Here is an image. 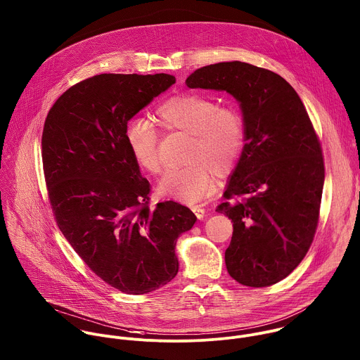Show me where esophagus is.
<instances>
[{
    "label": "esophagus",
    "instance_id": "esophagus-1",
    "mask_svg": "<svg viewBox=\"0 0 360 360\" xmlns=\"http://www.w3.org/2000/svg\"><path fill=\"white\" fill-rule=\"evenodd\" d=\"M192 212L195 213V216H196L199 220L203 219V217H205V213H206L202 206H193V207H192Z\"/></svg>",
    "mask_w": 360,
    "mask_h": 360
}]
</instances>
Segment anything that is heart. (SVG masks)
<instances>
[{
  "mask_svg": "<svg viewBox=\"0 0 360 360\" xmlns=\"http://www.w3.org/2000/svg\"><path fill=\"white\" fill-rule=\"evenodd\" d=\"M155 122L165 130L192 134L189 165L169 171L160 184L165 196L195 203L213 192L216 174L227 175L238 162L245 144V123L233 106H217L207 96L175 95L155 110ZM126 140L136 161L150 174H160V131L154 122L134 117L126 127Z\"/></svg>",
  "mask_w": 360,
  "mask_h": 360,
  "instance_id": "obj_1",
  "label": "heart"
}]
</instances>
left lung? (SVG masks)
<instances>
[{
	"mask_svg": "<svg viewBox=\"0 0 360 360\" xmlns=\"http://www.w3.org/2000/svg\"><path fill=\"white\" fill-rule=\"evenodd\" d=\"M185 84L240 102L245 144L216 209L233 221L226 266L244 286L275 285L303 261L319 226L326 169L309 113L285 78L243 61L198 68Z\"/></svg>",
	"mask_w": 360,
	"mask_h": 360,
	"instance_id": "1",
	"label": "left lung"
}]
</instances>
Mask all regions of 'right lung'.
<instances>
[{"instance_id": "1", "label": "right lung", "mask_w": 360, "mask_h": 360, "mask_svg": "<svg viewBox=\"0 0 360 360\" xmlns=\"http://www.w3.org/2000/svg\"><path fill=\"white\" fill-rule=\"evenodd\" d=\"M175 84L169 74H99L68 88L41 134L43 172L56 223L86 266L127 295L178 274L175 245L196 216L176 202L150 209V184L127 140V122Z\"/></svg>"}]
</instances>
